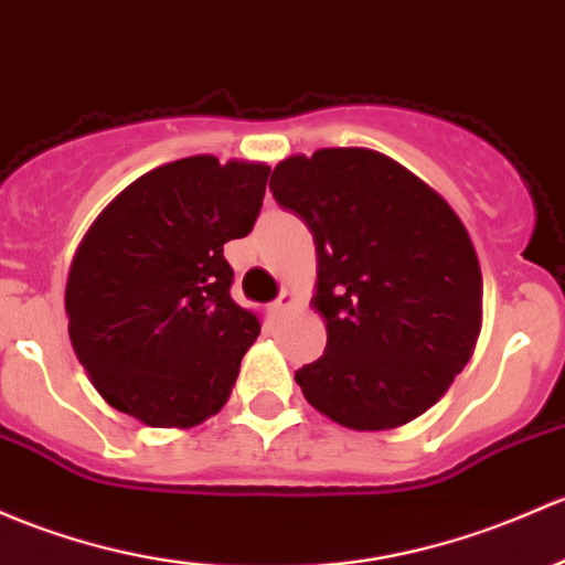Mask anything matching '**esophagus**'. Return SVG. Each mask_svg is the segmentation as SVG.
<instances>
[{
    "label": "esophagus",
    "mask_w": 565,
    "mask_h": 565,
    "mask_svg": "<svg viewBox=\"0 0 565 565\" xmlns=\"http://www.w3.org/2000/svg\"><path fill=\"white\" fill-rule=\"evenodd\" d=\"M295 306H298V298H295V292H289V289H284V292L278 295L276 300H273L270 311L276 313V317H284V313H287L289 308H295Z\"/></svg>",
    "instance_id": "34e87169"
}]
</instances>
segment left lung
Segmentation results:
<instances>
[{"mask_svg":"<svg viewBox=\"0 0 565 565\" xmlns=\"http://www.w3.org/2000/svg\"><path fill=\"white\" fill-rule=\"evenodd\" d=\"M270 189L317 243L328 347L295 371L306 401L352 430L412 423L449 390L482 328V270L462 222L367 148L284 159Z\"/></svg>","mask_w":565,"mask_h":565,"instance_id":"left-lung-1","label":"left lung"}]
</instances>
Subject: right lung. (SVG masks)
Returning <instances> with one entry per match:
<instances>
[{
	"mask_svg": "<svg viewBox=\"0 0 565 565\" xmlns=\"http://www.w3.org/2000/svg\"><path fill=\"white\" fill-rule=\"evenodd\" d=\"M267 164L189 157L99 213L67 278L70 341L99 395L151 427H192L233 390L259 319L230 295L224 243L263 207Z\"/></svg>",
	"mask_w": 565,
	"mask_h": 565,
	"instance_id": "right-lung-1",
	"label": "right lung"
}]
</instances>
